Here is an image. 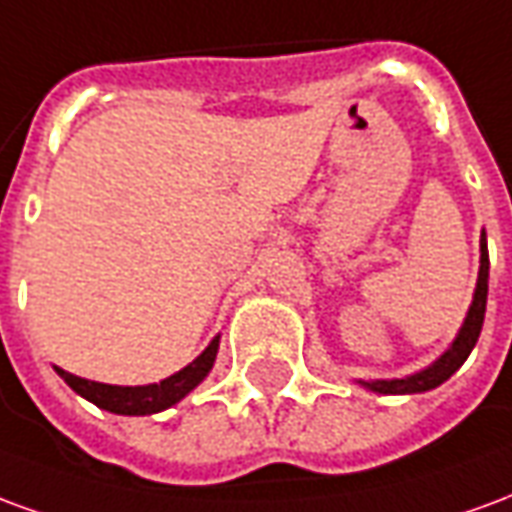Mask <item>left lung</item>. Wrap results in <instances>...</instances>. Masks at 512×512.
Returning a JSON list of instances; mask_svg holds the SVG:
<instances>
[{
    "mask_svg": "<svg viewBox=\"0 0 512 512\" xmlns=\"http://www.w3.org/2000/svg\"><path fill=\"white\" fill-rule=\"evenodd\" d=\"M485 301H488V246H485V233L480 235V277H477V290H474V301L469 307V315L463 321L461 334L455 337V343L447 354L441 356L439 362L428 370H422L417 376L395 378V381H373L370 386L373 392L381 395H414V392H428L433 386L444 384L447 378L466 362V356L472 354L477 337L483 332L485 318Z\"/></svg>",
    "mask_w": 512,
    "mask_h": 512,
    "instance_id": "obj_1",
    "label": "left lung"
}]
</instances>
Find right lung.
Returning <instances> with one entry per match:
<instances>
[{
	"label": "right lung",
	"mask_w": 512,
	"mask_h": 512,
	"mask_svg": "<svg viewBox=\"0 0 512 512\" xmlns=\"http://www.w3.org/2000/svg\"><path fill=\"white\" fill-rule=\"evenodd\" d=\"M216 351H219V337H216L191 365L183 367L180 373L164 378L161 384L147 386L98 384V381H87V378L71 376V373H65L60 367H57V373L65 378V384L71 386L73 392H79L82 397H87V400L95 403L98 408H106V411H112V414L142 417V414H156V411H164V408L175 406L180 397L189 395L191 389L211 373Z\"/></svg>",
	"instance_id": "add662e5"
}]
</instances>
